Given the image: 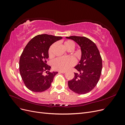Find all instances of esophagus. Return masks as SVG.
I'll list each match as a JSON object with an SVG mask.
<instances>
[{"mask_svg":"<svg viewBox=\"0 0 125 125\" xmlns=\"http://www.w3.org/2000/svg\"><path fill=\"white\" fill-rule=\"evenodd\" d=\"M66 73V71H59V73Z\"/></svg>","mask_w":125,"mask_h":125,"instance_id":"1","label":"esophagus"}]
</instances>
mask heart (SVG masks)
Instances as JSON below:
<instances>
[{"label":"heart","mask_w":125,"mask_h":125,"mask_svg":"<svg viewBox=\"0 0 125 125\" xmlns=\"http://www.w3.org/2000/svg\"><path fill=\"white\" fill-rule=\"evenodd\" d=\"M56 44L52 45L48 50V55L52 57L53 56V50ZM64 46L68 49L70 47L74 48V43L71 40L66 41L64 42ZM75 64V60L73 57H58L54 60L52 62V67L57 70L66 71L69 69L71 67L73 66Z\"/></svg>","instance_id":"obj_1"}]
</instances>
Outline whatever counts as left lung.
Here are the masks:
<instances>
[{
	"mask_svg": "<svg viewBox=\"0 0 125 125\" xmlns=\"http://www.w3.org/2000/svg\"><path fill=\"white\" fill-rule=\"evenodd\" d=\"M75 42L80 47L81 57L74 67L78 73L68 81V86L73 92L84 94L90 92L99 81L102 69V59L95 44L83 36L66 37Z\"/></svg>",
	"mask_w": 125,
	"mask_h": 125,
	"instance_id": "obj_1",
	"label": "left lung"
}]
</instances>
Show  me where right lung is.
Returning a JSON list of instances; mask_svg holds the SVG:
<instances>
[{
	"label": "right lung",
	"mask_w": 125,
	"mask_h": 125,
	"mask_svg": "<svg viewBox=\"0 0 125 125\" xmlns=\"http://www.w3.org/2000/svg\"><path fill=\"white\" fill-rule=\"evenodd\" d=\"M62 38L44 34L34 37L26 45L20 56L19 70L22 80L30 90L41 92L51 86L58 72L50 71L51 67L47 64L48 50Z\"/></svg>",
	"instance_id": "obj_1"
}]
</instances>
